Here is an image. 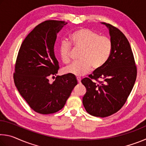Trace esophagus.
<instances>
[{"instance_id": "34e87169", "label": "esophagus", "mask_w": 146, "mask_h": 146, "mask_svg": "<svg viewBox=\"0 0 146 146\" xmlns=\"http://www.w3.org/2000/svg\"><path fill=\"white\" fill-rule=\"evenodd\" d=\"M76 80H77L78 83H80V81H81V78L79 77V76H77V77H76Z\"/></svg>"}]
</instances>
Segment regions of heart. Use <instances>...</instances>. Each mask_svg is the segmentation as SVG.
<instances>
[{"mask_svg":"<svg viewBox=\"0 0 146 146\" xmlns=\"http://www.w3.org/2000/svg\"><path fill=\"white\" fill-rule=\"evenodd\" d=\"M71 44L75 48L82 49L80 61L70 64L65 68L66 73L82 76L94 69L102 68L107 62L112 51V42L106 36L99 35L88 28H80L73 31L69 36ZM71 45L62 42L59 48L62 61L64 64L70 62Z\"/></svg>","mask_w":146,"mask_h":146,"instance_id":"heart-1","label":"heart"}]
</instances>
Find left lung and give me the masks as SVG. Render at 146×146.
Masks as SVG:
<instances>
[{"label":"left lung","mask_w":146,"mask_h":146,"mask_svg":"<svg viewBox=\"0 0 146 146\" xmlns=\"http://www.w3.org/2000/svg\"><path fill=\"white\" fill-rule=\"evenodd\" d=\"M102 24L110 31L111 53L102 68L95 70L81 82L87 90L82 99L86 111L94 117L103 118L117 113L124 105L135 84L137 70L125 36L116 27ZM100 78L102 81L98 80Z\"/></svg>","instance_id":"obj_1"}]
</instances>
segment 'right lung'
Here are the masks:
<instances>
[{
    "mask_svg": "<svg viewBox=\"0 0 146 146\" xmlns=\"http://www.w3.org/2000/svg\"><path fill=\"white\" fill-rule=\"evenodd\" d=\"M67 24L54 20L39 24L24 39L17 55L15 84L30 108L40 114L60 110L77 84L71 74L56 76L52 83L49 80L58 73L54 46L58 33Z\"/></svg>",
    "mask_w": 146,
    "mask_h": 146,
    "instance_id": "1",
    "label": "right lung"
}]
</instances>
